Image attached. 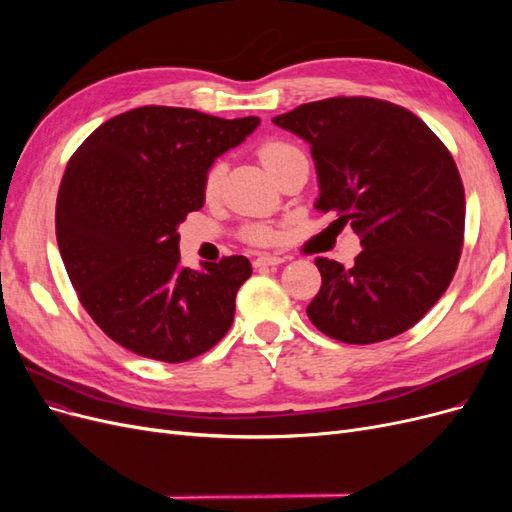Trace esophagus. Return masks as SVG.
Listing matches in <instances>:
<instances>
[{
    "label": "esophagus",
    "mask_w": 512,
    "mask_h": 512,
    "mask_svg": "<svg viewBox=\"0 0 512 512\" xmlns=\"http://www.w3.org/2000/svg\"><path fill=\"white\" fill-rule=\"evenodd\" d=\"M282 262H286V258L273 256V254H260V256L254 260V265H256V267H273V265H282Z\"/></svg>",
    "instance_id": "34e87169"
}]
</instances>
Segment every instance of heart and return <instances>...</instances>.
I'll use <instances>...</instances> for the list:
<instances>
[{"label":"heart","mask_w":512,"mask_h":512,"mask_svg":"<svg viewBox=\"0 0 512 512\" xmlns=\"http://www.w3.org/2000/svg\"><path fill=\"white\" fill-rule=\"evenodd\" d=\"M258 158L273 177H277L282 173L286 166H290L292 162L297 160H305V153L284 138H267L262 141L258 147ZM226 175V162L215 160L213 164H209L205 179H203V194L205 198H215L222 190V181ZM245 241L250 243H258V245H267L275 241V230L269 226H247L243 232Z\"/></svg>","instance_id":"1"}]
</instances>
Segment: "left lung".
<instances>
[{
  "label": "left lung",
  "mask_w": 512,
  "mask_h": 512,
  "mask_svg": "<svg viewBox=\"0 0 512 512\" xmlns=\"http://www.w3.org/2000/svg\"><path fill=\"white\" fill-rule=\"evenodd\" d=\"M312 147L316 209L352 226L354 267L316 258L314 327L344 344L408 331L438 303L459 265L466 196L448 149L414 113L376 98H329L273 117Z\"/></svg>",
  "instance_id": "left-lung-1"
}]
</instances>
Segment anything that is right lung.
Returning a JSON list of instances; mask_svg holds the SVG:
<instances>
[{
  "label": "right lung",
  "mask_w": 512,
  "mask_h": 512,
  "mask_svg": "<svg viewBox=\"0 0 512 512\" xmlns=\"http://www.w3.org/2000/svg\"><path fill=\"white\" fill-rule=\"evenodd\" d=\"M258 123L141 106L102 123L70 158L55 209L59 254L87 314L119 346L183 363L228 333L250 260L181 267L177 228L205 205L209 164Z\"/></svg>",
  "instance_id": "add662e5"
}]
</instances>
